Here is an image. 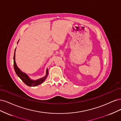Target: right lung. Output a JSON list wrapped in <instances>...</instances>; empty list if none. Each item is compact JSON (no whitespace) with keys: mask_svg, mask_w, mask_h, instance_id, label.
Returning <instances> with one entry per match:
<instances>
[{"mask_svg":"<svg viewBox=\"0 0 121 121\" xmlns=\"http://www.w3.org/2000/svg\"><path fill=\"white\" fill-rule=\"evenodd\" d=\"M18 43V42H17ZM16 49V48H15ZM15 49L14 51V56H13V66H14V69L15 73L17 74V75L24 82L29 86H36L37 85H39L41 84L46 79L47 77L48 76V69H47L46 70V75L45 77L42 78L41 79H38L37 80H32L30 79L29 76L27 75L25 73H23L20 69H19L16 63H15Z\"/></svg>","mask_w":121,"mask_h":121,"instance_id":"obj_1","label":"right lung"}]
</instances>
